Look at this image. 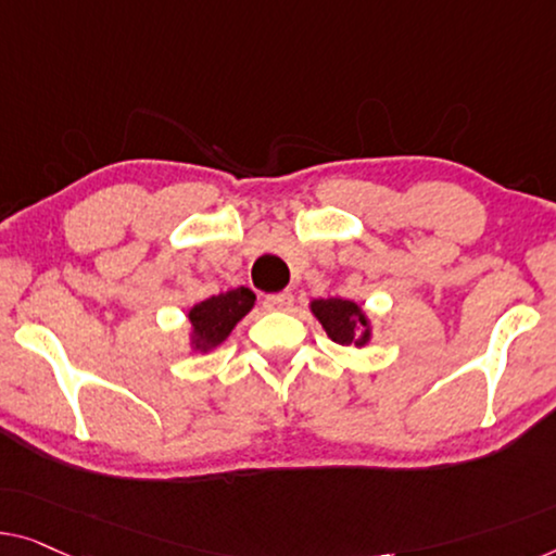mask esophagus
I'll return each instance as SVG.
<instances>
[{
  "instance_id": "obj_1",
  "label": "esophagus",
  "mask_w": 556,
  "mask_h": 556,
  "mask_svg": "<svg viewBox=\"0 0 556 556\" xmlns=\"http://www.w3.org/2000/svg\"><path fill=\"white\" fill-rule=\"evenodd\" d=\"M264 306H267L269 312H289L294 306V296L289 292H281V294H269L267 300H264Z\"/></svg>"
}]
</instances>
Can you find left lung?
<instances>
[{"instance_id": "8db88e82", "label": "left lung", "mask_w": 556, "mask_h": 556, "mask_svg": "<svg viewBox=\"0 0 556 556\" xmlns=\"http://www.w3.org/2000/svg\"><path fill=\"white\" fill-rule=\"evenodd\" d=\"M309 312L317 317L321 329L339 346H367L371 342V319L362 304L342 296L312 300Z\"/></svg>"}]
</instances>
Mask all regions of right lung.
Returning a JSON list of instances; mask_svg holds the SVG:
<instances>
[{"label": "right lung", "instance_id": "right-lung-1", "mask_svg": "<svg viewBox=\"0 0 556 556\" xmlns=\"http://www.w3.org/2000/svg\"><path fill=\"white\" fill-rule=\"evenodd\" d=\"M256 296L250 287L227 289L210 300L197 302L187 312V344L192 352L206 354L225 344L235 327L254 309Z\"/></svg>", "mask_w": 556, "mask_h": 556}]
</instances>
